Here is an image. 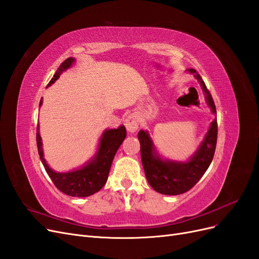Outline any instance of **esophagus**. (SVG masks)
I'll return each mask as SVG.
<instances>
[{"mask_svg": "<svg viewBox=\"0 0 259 259\" xmlns=\"http://www.w3.org/2000/svg\"><path fill=\"white\" fill-rule=\"evenodd\" d=\"M138 119L135 114H130L125 119V127L130 133H134L138 130Z\"/></svg>", "mask_w": 259, "mask_h": 259, "instance_id": "34e87169", "label": "esophagus"}]
</instances>
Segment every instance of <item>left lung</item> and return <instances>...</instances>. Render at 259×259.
Returning <instances> with one entry per match:
<instances>
[{"instance_id":"left-lung-1","label":"left lung","mask_w":259,"mask_h":259,"mask_svg":"<svg viewBox=\"0 0 259 259\" xmlns=\"http://www.w3.org/2000/svg\"><path fill=\"white\" fill-rule=\"evenodd\" d=\"M187 72L193 74L198 80L206 95V101L211 112L217 114L214 102L200 75L193 68L187 69ZM138 139L140 142L142 166L149 184L160 194L179 195L190 191L209 168L215 152L218 122L217 119L211 122L206 136L197 151L186 162L160 158L147 131H139Z\"/></svg>"}]
</instances>
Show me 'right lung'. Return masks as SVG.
Listing matches in <instances>:
<instances>
[{
  "label": "right lung",
  "instance_id": "right-lung-1",
  "mask_svg": "<svg viewBox=\"0 0 259 259\" xmlns=\"http://www.w3.org/2000/svg\"><path fill=\"white\" fill-rule=\"evenodd\" d=\"M74 62V58L66 59L59 66L56 74L53 75L47 87L55 82L64 70L73 65ZM41 105L42 99L39 102V106ZM125 137L126 130L123 125L119 126L118 128L105 130L102 134L99 149H97V152L95 153L94 157L91 160H89L82 167L68 172L55 171L49 167L46 159L44 158L39 126H37L36 141L39 158L53 184L57 186V189L68 196H73V197H88V196H91L94 193L99 192L107 182L113 157Z\"/></svg>",
  "mask_w": 259,
  "mask_h": 259
}]
</instances>
